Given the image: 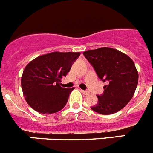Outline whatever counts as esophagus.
Masks as SVG:
<instances>
[{
	"label": "esophagus",
	"mask_w": 153,
	"mask_h": 153,
	"mask_svg": "<svg viewBox=\"0 0 153 153\" xmlns=\"http://www.w3.org/2000/svg\"><path fill=\"white\" fill-rule=\"evenodd\" d=\"M82 91V93H83V94H85V95H88L89 93H90V92L87 91V90H81Z\"/></svg>",
	"instance_id": "1"
}]
</instances>
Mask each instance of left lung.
<instances>
[{
    "label": "left lung",
    "instance_id": "8db88e82",
    "mask_svg": "<svg viewBox=\"0 0 153 153\" xmlns=\"http://www.w3.org/2000/svg\"><path fill=\"white\" fill-rule=\"evenodd\" d=\"M97 76L107 85L97 96L93 111L109 115L122 109L132 98L138 84L139 74L134 62L128 55L110 47H100L83 52Z\"/></svg>",
    "mask_w": 153,
    "mask_h": 153
}]
</instances>
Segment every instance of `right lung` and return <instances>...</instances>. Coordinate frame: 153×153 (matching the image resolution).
Instances as JSON below:
<instances>
[{
    "label": "right lung",
    "instance_id": "right-lung-1",
    "mask_svg": "<svg viewBox=\"0 0 153 153\" xmlns=\"http://www.w3.org/2000/svg\"><path fill=\"white\" fill-rule=\"evenodd\" d=\"M79 55V52H52L37 56L27 65L21 76V87L32 109L51 114L66 106L74 88H63L60 83Z\"/></svg>",
    "mask_w": 153,
    "mask_h": 153
}]
</instances>
